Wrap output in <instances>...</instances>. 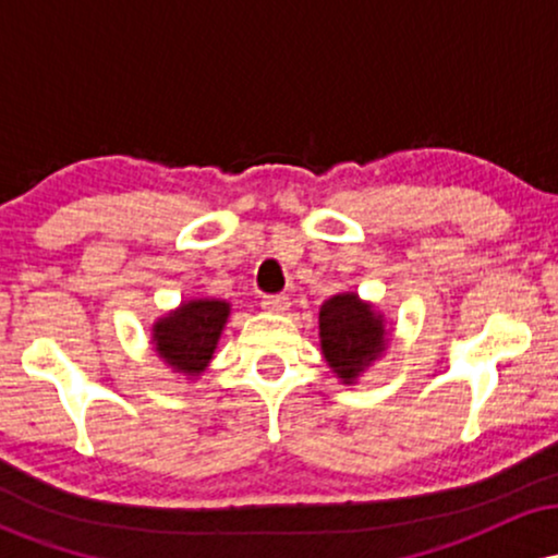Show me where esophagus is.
Listing matches in <instances>:
<instances>
[{
    "label": "esophagus",
    "mask_w": 558,
    "mask_h": 558,
    "mask_svg": "<svg viewBox=\"0 0 558 558\" xmlns=\"http://www.w3.org/2000/svg\"><path fill=\"white\" fill-rule=\"evenodd\" d=\"M288 306H291V299L286 293H267V296H262V310L267 312H286Z\"/></svg>",
    "instance_id": "1"
}]
</instances>
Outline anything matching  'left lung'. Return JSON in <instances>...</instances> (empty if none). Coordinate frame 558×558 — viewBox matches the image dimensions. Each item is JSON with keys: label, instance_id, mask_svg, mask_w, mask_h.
I'll return each instance as SVG.
<instances>
[{"label": "left lung", "instance_id": "8db88e82", "mask_svg": "<svg viewBox=\"0 0 558 558\" xmlns=\"http://www.w3.org/2000/svg\"><path fill=\"white\" fill-rule=\"evenodd\" d=\"M323 354L341 380H354L386 349L380 317L354 293L332 296L319 310Z\"/></svg>", "mask_w": 558, "mask_h": 558}]
</instances>
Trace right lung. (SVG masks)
<instances>
[{"label": "right lung", "mask_w": 558, "mask_h": 558, "mask_svg": "<svg viewBox=\"0 0 558 558\" xmlns=\"http://www.w3.org/2000/svg\"><path fill=\"white\" fill-rule=\"evenodd\" d=\"M226 301H189L155 328L157 354L170 367L198 375L213 360L217 338L228 319Z\"/></svg>", "instance_id": "right-lung-1"}]
</instances>
